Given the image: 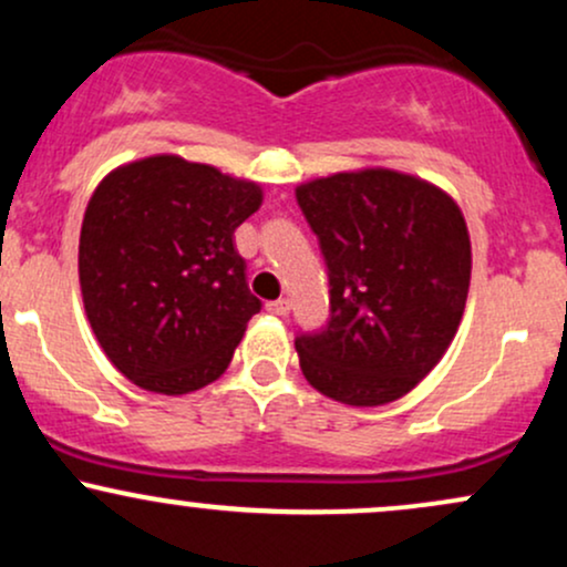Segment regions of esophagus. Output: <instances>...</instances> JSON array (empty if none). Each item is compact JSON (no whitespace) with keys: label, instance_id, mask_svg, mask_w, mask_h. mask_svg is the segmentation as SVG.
I'll use <instances>...</instances> for the list:
<instances>
[{"label":"esophagus","instance_id":"obj_1","mask_svg":"<svg viewBox=\"0 0 567 567\" xmlns=\"http://www.w3.org/2000/svg\"><path fill=\"white\" fill-rule=\"evenodd\" d=\"M266 311H269V315L285 317V315H288V311H290V301H288V298H277V301L266 303Z\"/></svg>","mask_w":567,"mask_h":567}]
</instances>
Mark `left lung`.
I'll return each instance as SVG.
<instances>
[{
    "instance_id": "1",
    "label": "left lung",
    "mask_w": 567,
    "mask_h": 567,
    "mask_svg": "<svg viewBox=\"0 0 567 567\" xmlns=\"http://www.w3.org/2000/svg\"><path fill=\"white\" fill-rule=\"evenodd\" d=\"M296 199L330 279L328 324L296 338L306 381L343 405L400 400L442 360L464 315L472 245L458 205L383 167L309 181Z\"/></svg>"
}]
</instances>
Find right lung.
Instances as JSON below:
<instances>
[{
    "label": "right lung",
    "mask_w": 567,
    "mask_h": 567,
    "mask_svg": "<svg viewBox=\"0 0 567 567\" xmlns=\"http://www.w3.org/2000/svg\"><path fill=\"white\" fill-rule=\"evenodd\" d=\"M261 199L252 181L175 154L97 184L80 234L82 301L101 349L135 386L188 394L229 368L261 311L234 231Z\"/></svg>",
    "instance_id": "right-lung-1"
}]
</instances>
